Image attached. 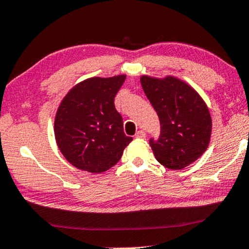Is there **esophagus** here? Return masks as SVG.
<instances>
[{"label": "esophagus", "mask_w": 249, "mask_h": 249, "mask_svg": "<svg viewBox=\"0 0 249 249\" xmlns=\"http://www.w3.org/2000/svg\"><path fill=\"white\" fill-rule=\"evenodd\" d=\"M135 138L144 139L145 138V132L144 131H138L137 134H135Z\"/></svg>", "instance_id": "esophagus-1"}]
</instances>
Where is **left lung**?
<instances>
[{
	"label": "left lung",
	"mask_w": 249,
	"mask_h": 249,
	"mask_svg": "<svg viewBox=\"0 0 249 249\" xmlns=\"http://www.w3.org/2000/svg\"><path fill=\"white\" fill-rule=\"evenodd\" d=\"M142 89L157 112L160 137L150 140L156 159L170 170H182L207 150L212 117L206 102L187 82L167 75H142Z\"/></svg>",
	"instance_id": "1"
}]
</instances>
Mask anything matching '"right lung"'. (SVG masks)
<instances>
[{
    "instance_id": "obj_1",
    "label": "right lung",
    "mask_w": 249,
    "mask_h": 249,
    "mask_svg": "<svg viewBox=\"0 0 249 249\" xmlns=\"http://www.w3.org/2000/svg\"><path fill=\"white\" fill-rule=\"evenodd\" d=\"M126 75L91 77L79 82L62 99L55 112L54 137L59 150L72 166L104 173L121 159L133 140L123 130L114 105Z\"/></svg>"
}]
</instances>
